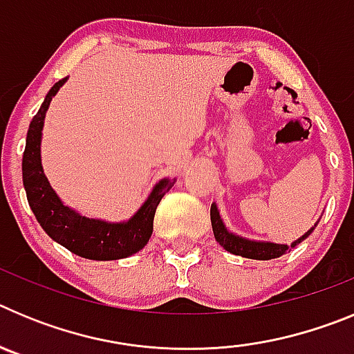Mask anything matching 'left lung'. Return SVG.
<instances>
[{
	"instance_id": "obj_1",
	"label": "left lung",
	"mask_w": 354,
	"mask_h": 354,
	"mask_svg": "<svg viewBox=\"0 0 354 354\" xmlns=\"http://www.w3.org/2000/svg\"><path fill=\"white\" fill-rule=\"evenodd\" d=\"M211 223H212V232H214L216 241H218V243L227 250V252L234 253V255H241V257H246V259H255V261H270V259L280 257V255H283V253L290 252V248H296L301 241H305L306 237L314 232V228H310L305 236L299 237L298 241H294L290 246L243 239V237L234 236L232 232H228L227 228H225L216 204L211 205Z\"/></svg>"
}]
</instances>
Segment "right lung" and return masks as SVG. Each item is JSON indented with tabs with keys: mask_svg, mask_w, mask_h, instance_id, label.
<instances>
[{
	"mask_svg": "<svg viewBox=\"0 0 354 354\" xmlns=\"http://www.w3.org/2000/svg\"><path fill=\"white\" fill-rule=\"evenodd\" d=\"M67 81L55 83L44 99L39 113L33 117L28 129L26 149L23 154V183L26 189L28 204L35 214L40 227L51 239L60 243L68 252L92 261H117L140 252L149 243L154 228V214L165 193L170 192L175 179H165L152 189L145 204L126 223H106L90 220L62 204L48 177L44 175L40 162V136H42L44 117L53 95Z\"/></svg>",
	"mask_w": 354,
	"mask_h": 354,
	"instance_id": "right-lung-1",
	"label": "right lung"
}]
</instances>
